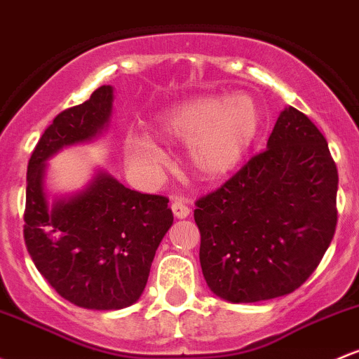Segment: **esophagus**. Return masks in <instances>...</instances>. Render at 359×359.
Wrapping results in <instances>:
<instances>
[{
    "label": "esophagus",
    "instance_id": "34e87169",
    "mask_svg": "<svg viewBox=\"0 0 359 359\" xmlns=\"http://www.w3.org/2000/svg\"><path fill=\"white\" fill-rule=\"evenodd\" d=\"M170 208H172V211H173V216H175V218H179V219L187 218V216L191 215V208L187 206L186 201L180 199V198L173 199Z\"/></svg>",
    "mask_w": 359,
    "mask_h": 359
}]
</instances>
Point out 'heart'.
Wrapping results in <instances>:
<instances>
[{"label": "heart", "mask_w": 359, "mask_h": 359, "mask_svg": "<svg viewBox=\"0 0 359 359\" xmlns=\"http://www.w3.org/2000/svg\"><path fill=\"white\" fill-rule=\"evenodd\" d=\"M261 126L257 102L245 93L198 97L163 110L155 133L170 143H186L194 170L219 179L238 167ZM129 172L144 184H156L167 161L163 148L147 131L129 129L122 141Z\"/></svg>", "instance_id": "1"}]
</instances>
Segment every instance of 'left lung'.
Wrapping results in <instances>:
<instances>
[{
    "mask_svg": "<svg viewBox=\"0 0 359 359\" xmlns=\"http://www.w3.org/2000/svg\"><path fill=\"white\" fill-rule=\"evenodd\" d=\"M337 168L305 114H279L267 149L196 203L199 261L216 297L254 303L309 279L337 223Z\"/></svg>",
    "mask_w": 359,
    "mask_h": 359,
    "instance_id": "8db88e82",
    "label": "left lung"
}]
</instances>
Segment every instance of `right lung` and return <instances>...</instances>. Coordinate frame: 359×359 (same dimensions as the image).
I'll return each instance as SVG.
<instances>
[{"instance_id": "1", "label": "right lung", "mask_w": 359, "mask_h": 359, "mask_svg": "<svg viewBox=\"0 0 359 359\" xmlns=\"http://www.w3.org/2000/svg\"><path fill=\"white\" fill-rule=\"evenodd\" d=\"M112 110L110 85L62 110L39 140L27 170V250L65 300L90 310H119L140 300L155 252L173 223L167 198L131 191L102 168L80 191L50 198L47 161L100 137Z\"/></svg>"}]
</instances>
